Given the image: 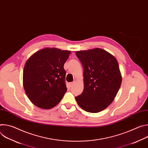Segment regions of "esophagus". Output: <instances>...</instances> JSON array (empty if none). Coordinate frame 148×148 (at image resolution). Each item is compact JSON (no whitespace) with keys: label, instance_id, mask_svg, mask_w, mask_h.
<instances>
[{"label":"esophagus","instance_id":"obj_1","mask_svg":"<svg viewBox=\"0 0 148 148\" xmlns=\"http://www.w3.org/2000/svg\"><path fill=\"white\" fill-rule=\"evenodd\" d=\"M75 81H73V82H70V83L69 84V86H70V87H73V86L74 85V84H75Z\"/></svg>","mask_w":148,"mask_h":148}]
</instances>
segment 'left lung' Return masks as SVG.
Segmentation results:
<instances>
[{
  "instance_id": "obj_1",
  "label": "left lung",
  "mask_w": 148,
  "mask_h": 148,
  "mask_svg": "<svg viewBox=\"0 0 148 148\" xmlns=\"http://www.w3.org/2000/svg\"><path fill=\"white\" fill-rule=\"evenodd\" d=\"M75 54L84 68V90L75 97L77 103L87 112H101L112 102L121 87L118 62L114 56L99 48Z\"/></svg>"
}]
</instances>
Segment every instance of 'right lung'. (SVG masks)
<instances>
[{
	"label": "right lung",
	"instance_id": "1",
	"mask_svg": "<svg viewBox=\"0 0 148 148\" xmlns=\"http://www.w3.org/2000/svg\"><path fill=\"white\" fill-rule=\"evenodd\" d=\"M71 51L45 48L32 54L23 70V84L30 101L37 107L50 109L67 91L64 64Z\"/></svg>",
	"mask_w": 148,
	"mask_h": 148
}]
</instances>
